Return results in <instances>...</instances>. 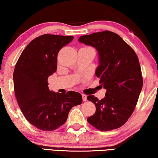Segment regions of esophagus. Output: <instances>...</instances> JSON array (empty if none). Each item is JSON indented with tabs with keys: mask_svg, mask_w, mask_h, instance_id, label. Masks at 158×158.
<instances>
[{
	"mask_svg": "<svg viewBox=\"0 0 158 158\" xmlns=\"http://www.w3.org/2000/svg\"><path fill=\"white\" fill-rule=\"evenodd\" d=\"M82 100H83L84 102L87 101V96L85 95V94H82Z\"/></svg>",
	"mask_w": 158,
	"mask_h": 158,
	"instance_id": "obj_1",
	"label": "esophagus"
}]
</instances>
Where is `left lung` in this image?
<instances>
[{
    "mask_svg": "<svg viewBox=\"0 0 158 158\" xmlns=\"http://www.w3.org/2000/svg\"><path fill=\"white\" fill-rule=\"evenodd\" d=\"M78 42L98 52L99 65L95 76L106 90L105 97L101 99L94 95L87 97L96 106L95 113L87 121L100 131L119 128L131 116L143 87L137 55L120 36L112 31L82 36Z\"/></svg>",
    "mask_w": 158,
    "mask_h": 158,
    "instance_id": "obj_1",
    "label": "left lung"
}]
</instances>
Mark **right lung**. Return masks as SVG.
<instances>
[{"instance_id": "obj_1", "label": "right lung", "mask_w": 158, "mask_h": 158, "mask_svg": "<svg viewBox=\"0 0 158 158\" xmlns=\"http://www.w3.org/2000/svg\"><path fill=\"white\" fill-rule=\"evenodd\" d=\"M73 40V36H40L27 46L15 67L18 105L26 119L40 130L57 129L65 122L73 106L82 102L79 93H55L48 86V77L56 71L59 52Z\"/></svg>"}]
</instances>
